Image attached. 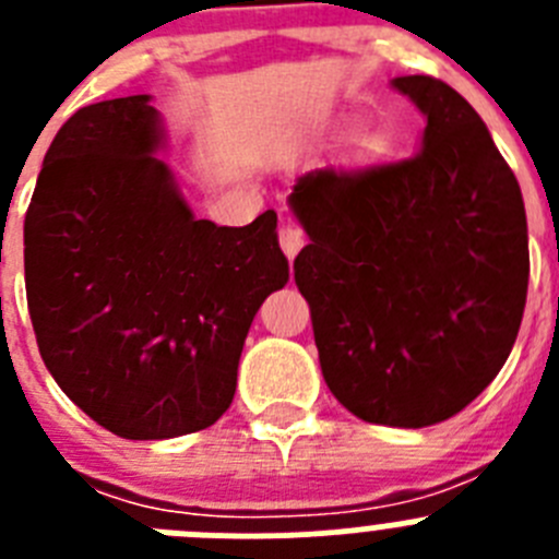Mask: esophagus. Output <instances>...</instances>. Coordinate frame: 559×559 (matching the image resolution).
Wrapping results in <instances>:
<instances>
[{
	"label": "esophagus",
	"mask_w": 559,
	"mask_h": 559,
	"mask_svg": "<svg viewBox=\"0 0 559 559\" xmlns=\"http://www.w3.org/2000/svg\"><path fill=\"white\" fill-rule=\"evenodd\" d=\"M276 237H280V246H283V251L290 257V260H294L296 251L302 249L305 240H308V237H305V231L299 229L296 224H290V221H283V224H280Z\"/></svg>",
	"instance_id": "esophagus-1"
}]
</instances>
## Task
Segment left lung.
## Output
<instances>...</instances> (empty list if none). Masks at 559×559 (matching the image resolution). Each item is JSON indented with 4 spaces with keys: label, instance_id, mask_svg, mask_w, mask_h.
Listing matches in <instances>:
<instances>
[{
    "label": "left lung",
    "instance_id": "8db88e82",
    "mask_svg": "<svg viewBox=\"0 0 559 559\" xmlns=\"http://www.w3.org/2000/svg\"><path fill=\"white\" fill-rule=\"evenodd\" d=\"M394 88L426 114L423 147L296 179L290 206L310 243L294 280L341 406L426 428L471 406L510 358L530 240L515 173L471 103L431 75Z\"/></svg>",
    "mask_w": 559,
    "mask_h": 559
}]
</instances>
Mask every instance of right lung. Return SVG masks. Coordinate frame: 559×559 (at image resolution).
Instances as JSON below:
<instances>
[{
    "instance_id": "1",
    "label": "right lung",
    "mask_w": 559,
    "mask_h": 559,
    "mask_svg": "<svg viewBox=\"0 0 559 559\" xmlns=\"http://www.w3.org/2000/svg\"><path fill=\"white\" fill-rule=\"evenodd\" d=\"M147 95L78 108L24 218L38 353L78 408L122 439L210 428L229 408L251 319L288 283L276 212L192 218L153 151Z\"/></svg>"
}]
</instances>
